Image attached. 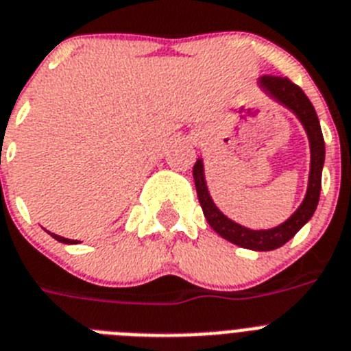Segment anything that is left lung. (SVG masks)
<instances>
[{"instance_id":"8db88e82","label":"left lung","mask_w":351,"mask_h":351,"mask_svg":"<svg viewBox=\"0 0 351 351\" xmlns=\"http://www.w3.org/2000/svg\"><path fill=\"white\" fill-rule=\"evenodd\" d=\"M258 86L265 95H268L293 112L298 121L302 123L307 139H309V178H307L306 196H304L300 206L285 222L277 224V226L268 228V230H251V228H245L239 222L231 221L213 203L208 187H206L203 158L196 160L193 175L201 208H203L206 221L215 233H219L222 239H226L228 242L234 243L239 247L251 249V251H274V249L281 247L288 240L293 239L297 231L313 217V213L318 206L319 191H322V171L323 164H325V141H323L318 114H316L313 104L306 97L302 88H298L289 79L274 77V75H263V77L258 79Z\"/></svg>"}]
</instances>
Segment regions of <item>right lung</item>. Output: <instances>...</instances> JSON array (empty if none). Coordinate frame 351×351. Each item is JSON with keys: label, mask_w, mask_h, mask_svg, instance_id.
<instances>
[{"label": "right lung", "mask_w": 351, "mask_h": 351, "mask_svg": "<svg viewBox=\"0 0 351 351\" xmlns=\"http://www.w3.org/2000/svg\"><path fill=\"white\" fill-rule=\"evenodd\" d=\"M51 237H53L54 240H58V242H62V243H79L77 240H69V239H65V237H60V234H54V233H51Z\"/></svg>", "instance_id": "add662e5"}]
</instances>
